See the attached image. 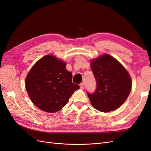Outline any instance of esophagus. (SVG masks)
<instances>
[{"label": "esophagus", "instance_id": "esophagus-1", "mask_svg": "<svg viewBox=\"0 0 151 151\" xmlns=\"http://www.w3.org/2000/svg\"><path fill=\"white\" fill-rule=\"evenodd\" d=\"M80 87L81 89H84V83H81L80 84Z\"/></svg>", "mask_w": 151, "mask_h": 151}]
</instances>
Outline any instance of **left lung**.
<instances>
[{
	"mask_svg": "<svg viewBox=\"0 0 151 151\" xmlns=\"http://www.w3.org/2000/svg\"><path fill=\"white\" fill-rule=\"evenodd\" d=\"M91 68L96 82L94 92H87L92 106L104 113L120 107L131 92L132 82L128 72L109 55L93 60Z\"/></svg>",
	"mask_w": 151,
	"mask_h": 151,
	"instance_id": "obj_1",
	"label": "left lung"
}]
</instances>
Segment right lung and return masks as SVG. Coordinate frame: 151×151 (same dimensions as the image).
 <instances>
[{"label": "right lung", "mask_w": 151, "mask_h": 151, "mask_svg": "<svg viewBox=\"0 0 151 151\" xmlns=\"http://www.w3.org/2000/svg\"><path fill=\"white\" fill-rule=\"evenodd\" d=\"M65 63L54 56L39 60L28 73L26 88L31 101L40 109L55 113L64 107L80 87L72 82L73 75Z\"/></svg>", "instance_id": "1"}]
</instances>
